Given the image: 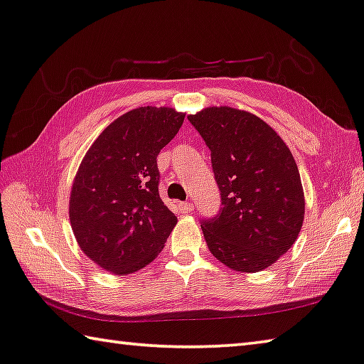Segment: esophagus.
Masks as SVG:
<instances>
[{"label":"esophagus","mask_w":364,"mask_h":364,"mask_svg":"<svg viewBox=\"0 0 364 364\" xmlns=\"http://www.w3.org/2000/svg\"><path fill=\"white\" fill-rule=\"evenodd\" d=\"M178 205H180V210H181L183 213H191V212L194 210L193 205L188 204V202H180V204H178Z\"/></svg>","instance_id":"esophagus-1"}]
</instances>
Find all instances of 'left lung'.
<instances>
[{
	"label": "left lung",
	"mask_w": 364,
	"mask_h": 364,
	"mask_svg": "<svg viewBox=\"0 0 364 364\" xmlns=\"http://www.w3.org/2000/svg\"><path fill=\"white\" fill-rule=\"evenodd\" d=\"M212 152L221 213L202 221L212 255L228 268L257 273L297 241L305 196L294 156L260 117L213 106L188 115Z\"/></svg>",
	"instance_id": "left-lung-1"
}]
</instances>
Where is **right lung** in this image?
I'll use <instances>...</instances> for the list:
<instances>
[{
    "label": "right lung",
    "instance_id": "1",
    "mask_svg": "<svg viewBox=\"0 0 364 364\" xmlns=\"http://www.w3.org/2000/svg\"><path fill=\"white\" fill-rule=\"evenodd\" d=\"M184 112L144 106L106 127L80 164L69 218L83 254L112 274L134 273L156 258L176 225L159 196L157 156Z\"/></svg>",
    "mask_w": 364,
    "mask_h": 364
}]
</instances>
